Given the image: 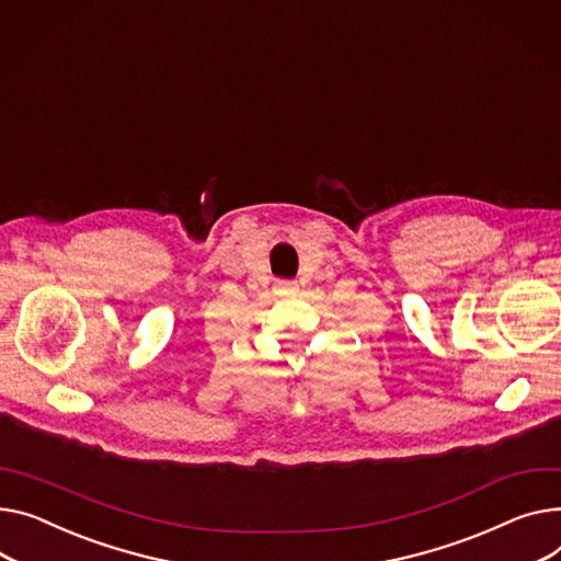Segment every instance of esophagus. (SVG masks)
<instances>
[{
  "label": "esophagus",
  "mask_w": 561,
  "mask_h": 561,
  "mask_svg": "<svg viewBox=\"0 0 561 561\" xmlns=\"http://www.w3.org/2000/svg\"><path fill=\"white\" fill-rule=\"evenodd\" d=\"M277 290H279V293H295V290H297V282H293V279H279V282H277Z\"/></svg>",
  "instance_id": "obj_1"
}]
</instances>
